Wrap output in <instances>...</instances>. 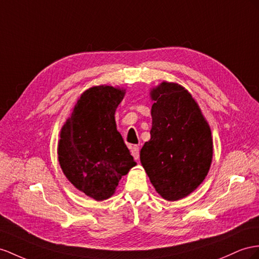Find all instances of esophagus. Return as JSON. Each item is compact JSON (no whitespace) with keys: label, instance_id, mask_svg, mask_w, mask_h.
<instances>
[{"label":"esophagus","instance_id":"34e87169","mask_svg":"<svg viewBox=\"0 0 259 259\" xmlns=\"http://www.w3.org/2000/svg\"><path fill=\"white\" fill-rule=\"evenodd\" d=\"M131 154L135 157V160H138L139 158V147L138 145H134V147L131 148Z\"/></svg>","mask_w":259,"mask_h":259}]
</instances>
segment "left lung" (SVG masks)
Returning a JSON list of instances; mask_svg holds the SVG:
<instances>
[{"instance_id": "1", "label": "left lung", "mask_w": 259, "mask_h": 259, "mask_svg": "<svg viewBox=\"0 0 259 259\" xmlns=\"http://www.w3.org/2000/svg\"><path fill=\"white\" fill-rule=\"evenodd\" d=\"M151 139L140 161L156 193L176 201L195 191L211 166L213 143L208 121L184 86L163 81L151 89Z\"/></svg>"}]
</instances>
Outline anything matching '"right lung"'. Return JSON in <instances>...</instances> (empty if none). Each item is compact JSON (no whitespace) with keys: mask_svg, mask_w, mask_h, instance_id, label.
<instances>
[{"mask_svg":"<svg viewBox=\"0 0 259 259\" xmlns=\"http://www.w3.org/2000/svg\"><path fill=\"white\" fill-rule=\"evenodd\" d=\"M124 94L119 86H92L78 97L60 131L58 160L63 174L97 201L114 195L121 177L137 165L115 120Z\"/></svg>","mask_w":259,"mask_h":259,"instance_id":"1","label":"right lung"}]
</instances>
